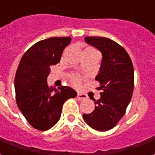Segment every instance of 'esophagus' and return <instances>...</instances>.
Listing matches in <instances>:
<instances>
[{
    "mask_svg": "<svg viewBox=\"0 0 155 155\" xmlns=\"http://www.w3.org/2000/svg\"><path fill=\"white\" fill-rule=\"evenodd\" d=\"M76 97H77V99L79 100V101H84V100H85V99L87 98V96H86V94H82V93H80V92H79V93L77 94V96H76Z\"/></svg>",
    "mask_w": 155,
    "mask_h": 155,
    "instance_id": "esophagus-1",
    "label": "esophagus"
}]
</instances>
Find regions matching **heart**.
<instances>
[{
    "instance_id": "b5f03b06",
    "label": "heart",
    "mask_w": 155,
    "mask_h": 155,
    "mask_svg": "<svg viewBox=\"0 0 155 155\" xmlns=\"http://www.w3.org/2000/svg\"><path fill=\"white\" fill-rule=\"evenodd\" d=\"M71 82L74 84V85H79L81 83V78L79 77L78 75H72L71 76Z\"/></svg>"
}]
</instances>
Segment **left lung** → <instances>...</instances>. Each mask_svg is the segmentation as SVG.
<instances>
[{
  "label": "left lung",
  "instance_id": "8db88e82",
  "mask_svg": "<svg viewBox=\"0 0 155 155\" xmlns=\"http://www.w3.org/2000/svg\"><path fill=\"white\" fill-rule=\"evenodd\" d=\"M102 53L101 68L95 80L101 84V98L94 100L95 108L83 118L94 130L106 131L124 116L134 91V67L130 55L120 45L105 37L84 38Z\"/></svg>",
  "mask_w": 155,
  "mask_h": 155
}]
</instances>
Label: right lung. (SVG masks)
Listing matches in <instances>:
<instances>
[{
  "instance_id": "add662e5",
  "label": "right lung",
  "mask_w": 155,
  "mask_h": 155,
  "mask_svg": "<svg viewBox=\"0 0 155 155\" xmlns=\"http://www.w3.org/2000/svg\"><path fill=\"white\" fill-rule=\"evenodd\" d=\"M71 37H51L41 41L23 54L15 76L16 104L33 128L50 130L61 118L62 106L77 95L69 86H49L51 66L61 61Z\"/></svg>"
}]
</instances>
